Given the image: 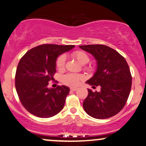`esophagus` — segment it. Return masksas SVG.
Instances as JSON below:
<instances>
[{"instance_id":"34e87169","label":"esophagus","mask_w":146,"mask_h":146,"mask_svg":"<svg viewBox=\"0 0 146 146\" xmlns=\"http://www.w3.org/2000/svg\"><path fill=\"white\" fill-rule=\"evenodd\" d=\"M70 90H71V91H76V90H78V88H70Z\"/></svg>"}]
</instances>
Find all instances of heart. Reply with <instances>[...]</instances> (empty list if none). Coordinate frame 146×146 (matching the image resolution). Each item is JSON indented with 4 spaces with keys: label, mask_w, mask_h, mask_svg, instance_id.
<instances>
[{
    "label": "heart",
    "mask_w": 146,
    "mask_h": 146,
    "mask_svg": "<svg viewBox=\"0 0 146 146\" xmlns=\"http://www.w3.org/2000/svg\"><path fill=\"white\" fill-rule=\"evenodd\" d=\"M74 58L81 64H87L90 61V57L86 52L83 51H75L72 54ZM66 62V56L62 54L58 57L56 60V67L59 70L64 69ZM83 79V76L81 75L75 74V73H69L62 77V82L64 84L70 86H77Z\"/></svg>",
    "instance_id": "1"
}]
</instances>
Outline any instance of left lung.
Masks as SVG:
<instances>
[{
    "instance_id": "8db88e82",
    "label": "left lung",
    "mask_w": 146,
    "mask_h": 146,
    "mask_svg": "<svg viewBox=\"0 0 146 146\" xmlns=\"http://www.w3.org/2000/svg\"><path fill=\"white\" fill-rule=\"evenodd\" d=\"M96 60L93 77L86 82L92 87L100 86V91L88 89V96L83 103L90 117L98 119L112 117L123 109L131 88L132 77L123 56L111 48L102 44L79 46Z\"/></svg>"
}]
</instances>
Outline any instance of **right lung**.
Listing matches in <instances>:
<instances>
[{"label":"right lung","mask_w":146,"mask_h":146,"mask_svg":"<svg viewBox=\"0 0 146 146\" xmlns=\"http://www.w3.org/2000/svg\"><path fill=\"white\" fill-rule=\"evenodd\" d=\"M74 47L42 44L29 50L21 58L16 71V91L22 105L31 114L49 118L63 108L69 88H49L48 85L56 72L57 58Z\"/></svg>","instance_id":"obj_1"}]
</instances>
